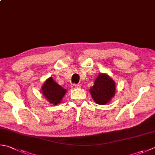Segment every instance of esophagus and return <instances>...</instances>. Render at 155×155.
Returning <instances> with one entry per match:
<instances>
[{"label":"esophagus","mask_w":155,"mask_h":155,"mask_svg":"<svg viewBox=\"0 0 155 155\" xmlns=\"http://www.w3.org/2000/svg\"><path fill=\"white\" fill-rule=\"evenodd\" d=\"M81 87L80 84H73L72 85V89H78V88Z\"/></svg>","instance_id":"1"}]
</instances>
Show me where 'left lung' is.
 Masks as SVG:
<instances>
[{
    "mask_svg": "<svg viewBox=\"0 0 155 155\" xmlns=\"http://www.w3.org/2000/svg\"><path fill=\"white\" fill-rule=\"evenodd\" d=\"M116 83L107 74H99L89 92L93 101L104 105L110 103L116 95Z\"/></svg>",
    "mask_w": 155,
    "mask_h": 155,
    "instance_id": "1",
    "label": "left lung"
}]
</instances>
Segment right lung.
Here are the masks:
<instances>
[{
  "instance_id": "1",
  "label": "right lung",
  "mask_w": 155,
  "mask_h": 155,
  "mask_svg": "<svg viewBox=\"0 0 155 155\" xmlns=\"http://www.w3.org/2000/svg\"><path fill=\"white\" fill-rule=\"evenodd\" d=\"M41 92L50 104L56 105L61 102L66 93V89H64L52 78L50 77L45 80L41 86Z\"/></svg>"
}]
</instances>
